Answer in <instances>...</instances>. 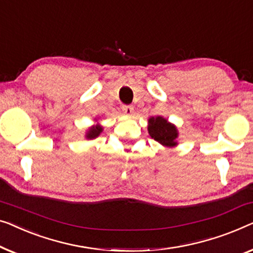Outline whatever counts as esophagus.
Returning a JSON list of instances; mask_svg holds the SVG:
<instances>
[{
	"label": "esophagus",
	"mask_w": 253,
	"mask_h": 253,
	"mask_svg": "<svg viewBox=\"0 0 253 253\" xmlns=\"http://www.w3.org/2000/svg\"><path fill=\"white\" fill-rule=\"evenodd\" d=\"M122 111H123V113L126 115H132L133 107H132V106H123Z\"/></svg>",
	"instance_id": "1"
}]
</instances>
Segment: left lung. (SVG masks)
Listing matches in <instances>:
<instances>
[{
  "instance_id": "8db88e82",
  "label": "left lung",
  "mask_w": 253,
  "mask_h": 253,
  "mask_svg": "<svg viewBox=\"0 0 253 253\" xmlns=\"http://www.w3.org/2000/svg\"><path fill=\"white\" fill-rule=\"evenodd\" d=\"M148 133L164 147H175L178 145V129L163 116H152L148 119Z\"/></svg>"
}]
</instances>
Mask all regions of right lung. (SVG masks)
Masks as SVG:
<instances>
[{
  "mask_svg": "<svg viewBox=\"0 0 253 253\" xmlns=\"http://www.w3.org/2000/svg\"><path fill=\"white\" fill-rule=\"evenodd\" d=\"M94 120L98 121L97 119H94ZM102 131H104V127H102V126H100L99 123H97V124H94V126H90L89 129L85 131V135H84V137H85V139H87V140L96 139L97 137H99Z\"/></svg>",
  "mask_w": 253,
  "mask_h": 253,
  "instance_id": "right-lung-1",
  "label": "right lung"
}]
</instances>
